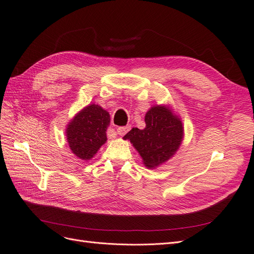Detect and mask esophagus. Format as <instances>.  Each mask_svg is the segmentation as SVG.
Wrapping results in <instances>:
<instances>
[{
    "label": "esophagus",
    "instance_id": "1",
    "mask_svg": "<svg viewBox=\"0 0 254 254\" xmlns=\"http://www.w3.org/2000/svg\"><path fill=\"white\" fill-rule=\"evenodd\" d=\"M131 129V126L130 125H127V126H123V127H119L118 129H117V133L119 134V135H124V134H126L128 131Z\"/></svg>",
    "mask_w": 254,
    "mask_h": 254
}]
</instances>
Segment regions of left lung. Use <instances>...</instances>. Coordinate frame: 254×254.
I'll return each instance as SVG.
<instances>
[{"instance_id":"8db88e82","label":"left lung","mask_w":254,"mask_h":254,"mask_svg":"<svg viewBox=\"0 0 254 254\" xmlns=\"http://www.w3.org/2000/svg\"><path fill=\"white\" fill-rule=\"evenodd\" d=\"M144 129L132 128L124 136L137 150L148 169H155L176 153L184 138L182 122L168 106L151 107Z\"/></svg>"}]
</instances>
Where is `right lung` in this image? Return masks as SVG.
Instances as JSON below:
<instances>
[{"mask_svg": "<svg viewBox=\"0 0 254 254\" xmlns=\"http://www.w3.org/2000/svg\"><path fill=\"white\" fill-rule=\"evenodd\" d=\"M110 124L108 111L90 104L74 117L66 128V139L73 153L82 160L93 158L106 143V130Z\"/></svg>", "mask_w": 254, "mask_h": 254, "instance_id": "obj_1", "label": "right lung"}]
</instances>
